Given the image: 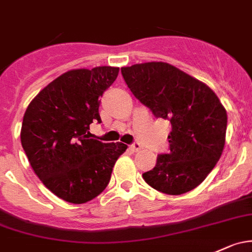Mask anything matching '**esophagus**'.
<instances>
[{
  "label": "esophagus",
  "instance_id": "34e87169",
  "mask_svg": "<svg viewBox=\"0 0 252 252\" xmlns=\"http://www.w3.org/2000/svg\"><path fill=\"white\" fill-rule=\"evenodd\" d=\"M129 148H130L133 152H137V151L141 150V145H140L139 142H134L133 145H130V147H129Z\"/></svg>",
  "mask_w": 252,
  "mask_h": 252
}]
</instances>
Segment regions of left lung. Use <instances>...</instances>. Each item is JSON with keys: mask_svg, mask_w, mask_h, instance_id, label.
Segmentation results:
<instances>
[{"mask_svg": "<svg viewBox=\"0 0 252 252\" xmlns=\"http://www.w3.org/2000/svg\"><path fill=\"white\" fill-rule=\"evenodd\" d=\"M121 71L134 96L156 118L171 123L170 151L142 174L145 181L171 195L199 186L215 168L226 141L227 112L217 95L168 63H135Z\"/></svg>", "mask_w": 252, "mask_h": 252, "instance_id": "1", "label": "left lung"}]
</instances>
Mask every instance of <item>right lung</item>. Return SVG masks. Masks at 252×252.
<instances>
[{
  "label": "right lung",
  "mask_w": 252,
  "mask_h": 252,
  "mask_svg": "<svg viewBox=\"0 0 252 252\" xmlns=\"http://www.w3.org/2000/svg\"><path fill=\"white\" fill-rule=\"evenodd\" d=\"M119 67L99 66L63 73L42 89L24 115L20 139L31 168L50 192L83 204L107 187L122 142L91 139L89 126L101 123L100 97Z\"/></svg>",
  "instance_id": "1"
}]
</instances>
